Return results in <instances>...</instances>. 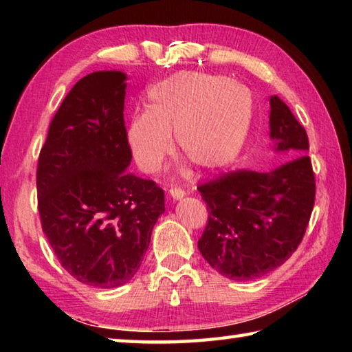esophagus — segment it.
Listing matches in <instances>:
<instances>
[{
  "label": "esophagus",
  "mask_w": 352,
  "mask_h": 352,
  "mask_svg": "<svg viewBox=\"0 0 352 352\" xmlns=\"http://www.w3.org/2000/svg\"><path fill=\"white\" fill-rule=\"evenodd\" d=\"M169 195H170L172 199L178 200V199H183L184 195H186V192H184V190H183L182 188H170V189H169Z\"/></svg>",
  "instance_id": "34e87169"
}]
</instances>
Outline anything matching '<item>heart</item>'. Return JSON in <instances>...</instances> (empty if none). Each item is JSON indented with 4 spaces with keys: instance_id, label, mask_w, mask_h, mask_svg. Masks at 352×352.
Masks as SVG:
<instances>
[{
    "instance_id": "b5f03b06",
    "label": "heart",
    "mask_w": 352,
    "mask_h": 352,
    "mask_svg": "<svg viewBox=\"0 0 352 352\" xmlns=\"http://www.w3.org/2000/svg\"><path fill=\"white\" fill-rule=\"evenodd\" d=\"M254 115V98L239 80L219 74L177 73L147 91L146 111L127 127L142 172L153 174L177 146L200 170L226 168L241 153Z\"/></svg>"
}]
</instances>
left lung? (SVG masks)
<instances>
[{
    "mask_svg": "<svg viewBox=\"0 0 352 352\" xmlns=\"http://www.w3.org/2000/svg\"><path fill=\"white\" fill-rule=\"evenodd\" d=\"M275 152L301 153L270 172L236 170L197 188L208 208L199 250L214 270L248 281L283 265L302 241L315 201L305 127L278 96L270 98Z\"/></svg>",
    "mask_w": 352,
    "mask_h": 352,
    "instance_id": "8db88e82",
    "label": "left lung"
}]
</instances>
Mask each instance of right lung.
<instances>
[{"label":"right lung","instance_id":"1","mask_svg":"<svg viewBox=\"0 0 352 352\" xmlns=\"http://www.w3.org/2000/svg\"><path fill=\"white\" fill-rule=\"evenodd\" d=\"M126 79L121 71L82 77L52 118L37 166L51 248L71 276L100 289L135 276L164 212V190L127 172Z\"/></svg>","mask_w":352,"mask_h":352}]
</instances>
